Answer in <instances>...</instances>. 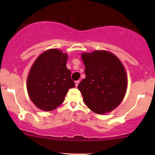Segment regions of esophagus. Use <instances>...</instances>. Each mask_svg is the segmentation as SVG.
Instances as JSON below:
<instances>
[{"mask_svg":"<svg viewBox=\"0 0 155 155\" xmlns=\"http://www.w3.org/2000/svg\"><path fill=\"white\" fill-rule=\"evenodd\" d=\"M79 81H75V85H76V87H78V85H79Z\"/></svg>","mask_w":155,"mask_h":155,"instance_id":"obj_1","label":"esophagus"}]
</instances>
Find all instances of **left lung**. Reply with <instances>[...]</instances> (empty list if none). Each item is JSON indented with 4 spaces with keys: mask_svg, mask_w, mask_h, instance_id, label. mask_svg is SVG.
I'll use <instances>...</instances> for the list:
<instances>
[{
    "mask_svg": "<svg viewBox=\"0 0 155 155\" xmlns=\"http://www.w3.org/2000/svg\"><path fill=\"white\" fill-rule=\"evenodd\" d=\"M85 79L78 89L86 106L97 114L109 113L122 103L127 88L123 64L115 54L106 50L82 52Z\"/></svg>",
    "mask_w": 155,
    "mask_h": 155,
    "instance_id": "obj_1",
    "label": "left lung"
}]
</instances>
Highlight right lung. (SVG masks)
<instances>
[{
    "label": "right lung",
    "instance_id": "right-lung-1",
    "mask_svg": "<svg viewBox=\"0 0 155 155\" xmlns=\"http://www.w3.org/2000/svg\"><path fill=\"white\" fill-rule=\"evenodd\" d=\"M68 56L58 49H49L37 58L30 69L27 90L39 109L50 111L63 104L70 88L75 87L67 68Z\"/></svg>",
    "mask_w": 155,
    "mask_h": 155
}]
</instances>
